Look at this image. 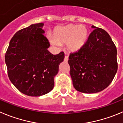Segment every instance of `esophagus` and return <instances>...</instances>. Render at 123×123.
<instances>
[{
	"mask_svg": "<svg viewBox=\"0 0 123 123\" xmlns=\"http://www.w3.org/2000/svg\"><path fill=\"white\" fill-rule=\"evenodd\" d=\"M68 60V56H65V58H64V61L65 62H67Z\"/></svg>",
	"mask_w": 123,
	"mask_h": 123,
	"instance_id": "obj_1",
	"label": "esophagus"
}]
</instances>
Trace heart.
Returning <instances> with one entry per match:
<instances>
[{"mask_svg": "<svg viewBox=\"0 0 123 123\" xmlns=\"http://www.w3.org/2000/svg\"><path fill=\"white\" fill-rule=\"evenodd\" d=\"M88 37V30L85 26L68 24L59 26L54 30L51 42L54 45L67 43V49L77 51L85 45Z\"/></svg>", "mask_w": 123, "mask_h": 123, "instance_id": "heart-1", "label": "heart"}]
</instances>
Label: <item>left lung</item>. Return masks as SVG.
Masks as SVG:
<instances>
[{
  "label": "left lung",
  "mask_w": 123,
  "mask_h": 123,
  "mask_svg": "<svg viewBox=\"0 0 123 123\" xmlns=\"http://www.w3.org/2000/svg\"><path fill=\"white\" fill-rule=\"evenodd\" d=\"M94 29L80 49L72 53L68 63L74 88L83 93L102 91L111 83L118 70L117 50L109 34Z\"/></svg>",
  "instance_id": "8db88e82"
}]
</instances>
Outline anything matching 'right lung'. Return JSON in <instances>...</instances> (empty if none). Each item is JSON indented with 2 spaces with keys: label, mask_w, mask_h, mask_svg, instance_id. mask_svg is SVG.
Listing matches in <instances>:
<instances>
[{
  "label": "right lung",
  "mask_w": 123,
  "mask_h": 123,
  "mask_svg": "<svg viewBox=\"0 0 123 123\" xmlns=\"http://www.w3.org/2000/svg\"><path fill=\"white\" fill-rule=\"evenodd\" d=\"M43 23L31 24L18 31L10 42L5 61L8 75L21 92L43 96L53 89L54 78L64 61V52L53 55L44 36Z\"/></svg>",
  "instance_id": "1"
}]
</instances>
